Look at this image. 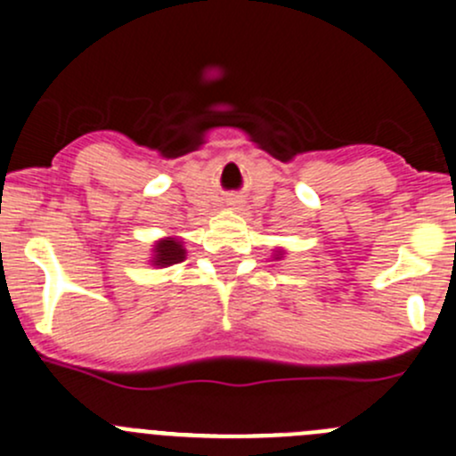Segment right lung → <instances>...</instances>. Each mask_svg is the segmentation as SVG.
Wrapping results in <instances>:
<instances>
[{
  "instance_id": "1",
  "label": "right lung",
  "mask_w": 456,
  "mask_h": 456,
  "mask_svg": "<svg viewBox=\"0 0 456 456\" xmlns=\"http://www.w3.org/2000/svg\"><path fill=\"white\" fill-rule=\"evenodd\" d=\"M185 257V249L181 247V242H176L174 238H167V240H160L156 245V256H154V265L159 266H167V265H176Z\"/></svg>"
}]
</instances>
